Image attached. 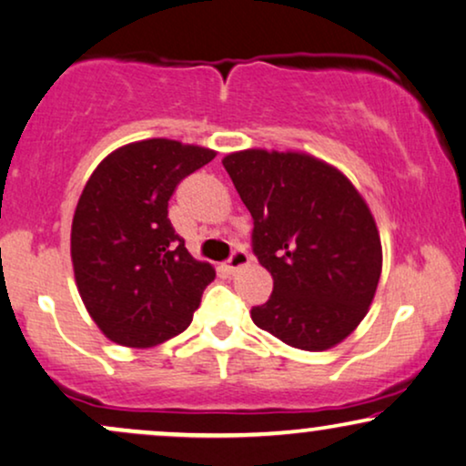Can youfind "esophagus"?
<instances>
[{"mask_svg": "<svg viewBox=\"0 0 466 466\" xmlns=\"http://www.w3.org/2000/svg\"><path fill=\"white\" fill-rule=\"evenodd\" d=\"M248 263H250V255H248L244 248H235V250L231 252V257H228V261H227V269L233 274V271L241 269Z\"/></svg>", "mask_w": 466, "mask_h": 466, "instance_id": "obj_1", "label": "esophagus"}]
</instances>
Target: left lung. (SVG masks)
Instances as JSON below:
<instances>
[{"label":"left lung","mask_w":466,"mask_h":466,"mask_svg":"<svg viewBox=\"0 0 466 466\" xmlns=\"http://www.w3.org/2000/svg\"><path fill=\"white\" fill-rule=\"evenodd\" d=\"M222 165L255 222L252 252L274 278L252 321L304 351L342 342L366 317L383 265L364 198L308 154L244 149Z\"/></svg>","instance_id":"1"}]
</instances>
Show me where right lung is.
<instances>
[{"label": "right lung", "instance_id": "right-lung-1", "mask_svg": "<svg viewBox=\"0 0 466 466\" xmlns=\"http://www.w3.org/2000/svg\"><path fill=\"white\" fill-rule=\"evenodd\" d=\"M214 149L147 138L96 167L72 218L70 252L83 304L108 340L147 349L188 328L216 278L168 220V198Z\"/></svg>", "mask_w": 466, "mask_h": 466}]
</instances>
